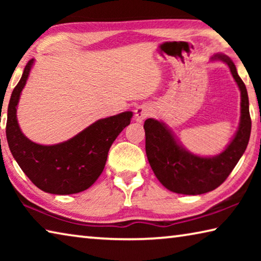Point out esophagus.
<instances>
[{
  "label": "esophagus",
  "mask_w": 261,
  "mask_h": 261,
  "mask_svg": "<svg viewBox=\"0 0 261 261\" xmlns=\"http://www.w3.org/2000/svg\"><path fill=\"white\" fill-rule=\"evenodd\" d=\"M151 114V109H149L148 106H139L135 110V118L137 122H141L146 118L148 115Z\"/></svg>",
  "instance_id": "1"
}]
</instances>
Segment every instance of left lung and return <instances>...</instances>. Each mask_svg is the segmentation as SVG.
I'll use <instances>...</instances> for the list:
<instances>
[{"instance_id":"obj_1","label":"left lung","mask_w":261,"mask_h":261,"mask_svg":"<svg viewBox=\"0 0 261 261\" xmlns=\"http://www.w3.org/2000/svg\"><path fill=\"white\" fill-rule=\"evenodd\" d=\"M213 60L226 62L241 90V123L235 138L218 156L200 158L190 154L176 143L163 123L148 118L144 129L145 148L152 170L163 187L180 194H201L220 187L240 161L249 144L251 117L245 84L228 56L216 54Z\"/></svg>"}]
</instances>
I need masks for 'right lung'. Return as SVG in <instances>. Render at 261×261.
Returning <instances> with one entry per match:
<instances>
[{
  "label": "right lung",
  "instance_id": "obj_1",
  "mask_svg": "<svg viewBox=\"0 0 261 261\" xmlns=\"http://www.w3.org/2000/svg\"><path fill=\"white\" fill-rule=\"evenodd\" d=\"M33 60L12 91L8 107L7 140L11 154L35 187L48 193L72 194L93 184L102 173L114 140L130 124L132 113L125 112L93 123L64 143L43 146L21 134L16 118L20 92L28 81Z\"/></svg>",
  "mask_w": 261,
  "mask_h": 261
}]
</instances>
